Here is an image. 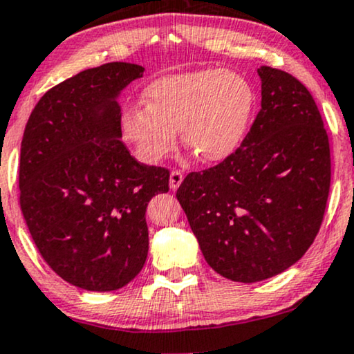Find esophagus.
Returning <instances> with one entry per match:
<instances>
[{
  "instance_id": "esophagus-1",
  "label": "esophagus",
  "mask_w": 354,
  "mask_h": 354,
  "mask_svg": "<svg viewBox=\"0 0 354 354\" xmlns=\"http://www.w3.org/2000/svg\"><path fill=\"white\" fill-rule=\"evenodd\" d=\"M183 173L178 171V169H173L171 174H169V187H171L173 191H176L180 185L183 183Z\"/></svg>"
}]
</instances>
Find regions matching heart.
I'll return each instance as SVG.
<instances>
[{
	"label": "heart",
	"mask_w": 354,
	"mask_h": 354,
	"mask_svg": "<svg viewBox=\"0 0 354 354\" xmlns=\"http://www.w3.org/2000/svg\"><path fill=\"white\" fill-rule=\"evenodd\" d=\"M145 107L122 111L125 140L145 165H156L183 144L201 162L230 158L247 137L257 106L252 83L234 71L205 68L168 75L144 91Z\"/></svg>",
	"instance_id": "heart-1"
}]
</instances>
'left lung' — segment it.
<instances>
[{"label":"left lung","mask_w":354,"mask_h":354,"mask_svg":"<svg viewBox=\"0 0 354 354\" xmlns=\"http://www.w3.org/2000/svg\"><path fill=\"white\" fill-rule=\"evenodd\" d=\"M261 109L230 158L189 173L176 198L207 265L236 283L288 270L314 243L330 191V145L308 89L261 66Z\"/></svg>","instance_id":"8db88e82"}]
</instances>
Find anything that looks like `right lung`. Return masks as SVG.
<instances>
[{
    "instance_id": "right-lung-1",
    "label": "right lung",
    "mask_w": 354,
    "mask_h": 354,
    "mask_svg": "<svg viewBox=\"0 0 354 354\" xmlns=\"http://www.w3.org/2000/svg\"><path fill=\"white\" fill-rule=\"evenodd\" d=\"M144 66L80 71L40 97L21 144L19 203L35 247L66 283L107 292L149 253L145 210L169 171L138 163L120 137V91Z\"/></svg>"
}]
</instances>
